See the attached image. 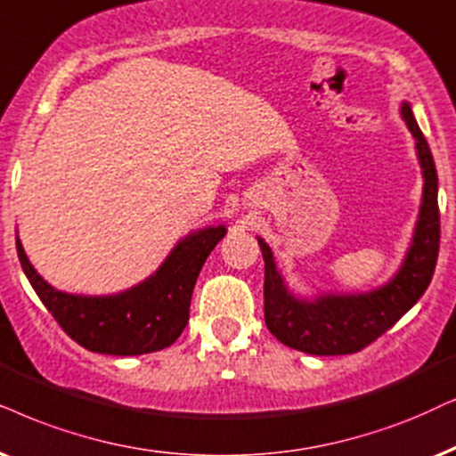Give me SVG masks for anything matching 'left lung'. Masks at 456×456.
Instances as JSON below:
<instances>
[{"instance_id": "8db88e82", "label": "left lung", "mask_w": 456, "mask_h": 456, "mask_svg": "<svg viewBox=\"0 0 456 456\" xmlns=\"http://www.w3.org/2000/svg\"><path fill=\"white\" fill-rule=\"evenodd\" d=\"M402 119L414 136L423 170L419 221L404 263L387 284L362 295H320L314 301L288 290L273 252L258 238L265 258V324L278 341L311 355H345L364 349L389 330L428 290L440 250V210L434 155L412 109L402 102Z\"/></svg>"}]
</instances>
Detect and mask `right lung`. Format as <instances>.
<instances>
[{
    "instance_id": "add662e5",
    "label": "right lung",
    "mask_w": 456,
    "mask_h": 456,
    "mask_svg": "<svg viewBox=\"0 0 456 456\" xmlns=\"http://www.w3.org/2000/svg\"><path fill=\"white\" fill-rule=\"evenodd\" d=\"M224 233L218 224L185 235L151 278L109 297L56 290L28 263L19 238L16 250L39 301L75 343L94 354L141 355L170 347L185 330L195 281Z\"/></svg>"
}]
</instances>
